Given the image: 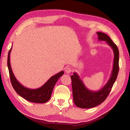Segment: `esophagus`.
<instances>
[{"label": "esophagus", "mask_w": 130, "mask_h": 130, "mask_svg": "<svg viewBox=\"0 0 130 130\" xmlns=\"http://www.w3.org/2000/svg\"><path fill=\"white\" fill-rule=\"evenodd\" d=\"M64 71L67 74H70L72 72V69L69 67H66L64 69Z\"/></svg>", "instance_id": "esophagus-1"}]
</instances>
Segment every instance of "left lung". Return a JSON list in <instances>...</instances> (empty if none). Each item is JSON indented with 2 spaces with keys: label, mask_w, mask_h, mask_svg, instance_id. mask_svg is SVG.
<instances>
[{
  "label": "left lung",
  "mask_w": 130,
  "mask_h": 130,
  "mask_svg": "<svg viewBox=\"0 0 130 130\" xmlns=\"http://www.w3.org/2000/svg\"><path fill=\"white\" fill-rule=\"evenodd\" d=\"M98 40L106 41L111 47L114 53L113 69L108 81L99 90L92 91L86 88L84 82L76 73L70 76L72 79L73 101L78 107L90 108L101 104L108 96L113 84L117 79L119 72V50L116 44L105 33L97 32Z\"/></svg>",
  "instance_id": "1"
}]
</instances>
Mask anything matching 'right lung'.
I'll return each mask as SVG.
<instances>
[{
  "label": "right lung",
  "instance_id": "1",
  "mask_svg": "<svg viewBox=\"0 0 130 130\" xmlns=\"http://www.w3.org/2000/svg\"><path fill=\"white\" fill-rule=\"evenodd\" d=\"M12 47L9 50L7 57V67H8L10 80L15 91L18 95L25 100L35 103H45L51 98L53 88L56 82L64 72L61 71L51 77L42 87L37 89H31L24 87L19 82L14 76L10 64V53Z\"/></svg>",
  "mask_w": 130,
  "mask_h": 130
}]
</instances>
